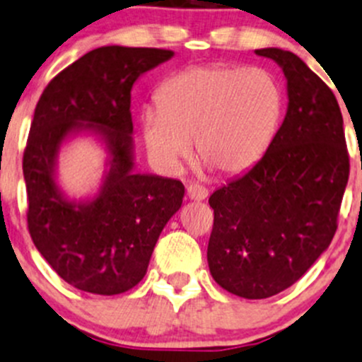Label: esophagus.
Returning a JSON list of instances; mask_svg holds the SVG:
<instances>
[{"instance_id": "1", "label": "esophagus", "mask_w": 362, "mask_h": 362, "mask_svg": "<svg viewBox=\"0 0 362 362\" xmlns=\"http://www.w3.org/2000/svg\"><path fill=\"white\" fill-rule=\"evenodd\" d=\"M208 191L199 184H189L187 185V198L192 199V202H203L206 199Z\"/></svg>"}]
</instances>
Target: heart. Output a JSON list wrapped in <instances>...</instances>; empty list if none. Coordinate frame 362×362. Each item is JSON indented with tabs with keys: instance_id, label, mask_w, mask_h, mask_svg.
I'll return each mask as SVG.
<instances>
[{
	"instance_id": "b5f03b06",
	"label": "heart",
	"mask_w": 362,
	"mask_h": 362,
	"mask_svg": "<svg viewBox=\"0 0 362 362\" xmlns=\"http://www.w3.org/2000/svg\"><path fill=\"white\" fill-rule=\"evenodd\" d=\"M156 107L140 115L141 140L164 171L191 152L224 175L250 170L282 124L286 94L269 69L211 64L182 69L156 90Z\"/></svg>"
}]
</instances>
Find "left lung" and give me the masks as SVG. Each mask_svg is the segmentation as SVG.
Here are the masks:
<instances>
[{
	"label": "left lung",
	"instance_id": "1",
	"mask_svg": "<svg viewBox=\"0 0 362 362\" xmlns=\"http://www.w3.org/2000/svg\"><path fill=\"white\" fill-rule=\"evenodd\" d=\"M287 80V113L268 152L210 196L208 268L228 293L275 296L326 252L349 182L343 117L333 90L289 50L259 49Z\"/></svg>",
	"mask_w": 362,
	"mask_h": 362
}]
</instances>
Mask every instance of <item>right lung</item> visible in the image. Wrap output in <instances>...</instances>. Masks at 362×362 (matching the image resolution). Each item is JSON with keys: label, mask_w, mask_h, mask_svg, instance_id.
Instances as JSON below:
<instances>
[{"label": "right lung", "mask_w": 362, "mask_h": 362, "mask_svg": "<svg viewBox=\"0 0 362 362\" xmlns=\"http://www.w3.org/2000/svg\"><path fill=\"white\" fill-rule=\"evenodd\" d=\"M171 50L107 45L54 76L35 108L23 171L33 243L69 286L113 296L145 276L164 226L180 210V180L134 171L131 89ZM90 134L107 152L96 195L69 199L57 184L63 144Z\"/></svg>", "instance_id": "1"}]
</instances>
